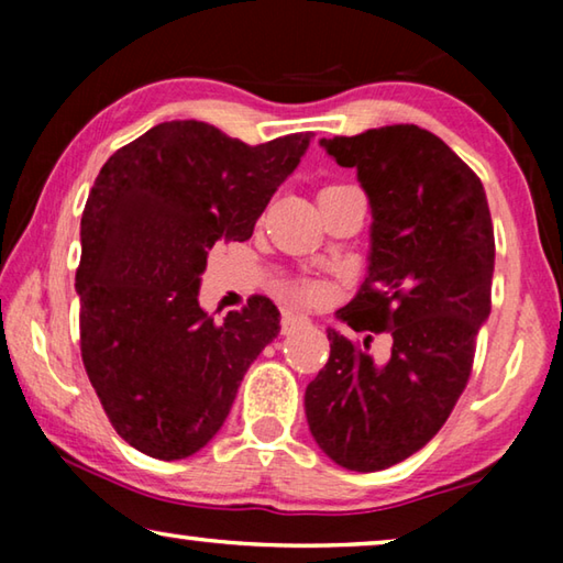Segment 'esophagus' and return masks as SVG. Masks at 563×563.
Listing matches in <instances>:
<instances>
[{
	"instance_id": "obj_1",
	"label": "esophagus",
	"mask_w": 563,
	"mask_h": 563,
	"mask_svg": "<svg viewBox=\"0 0 563 563\" xmlns=\"http://www.w3.org/2000/svg\"><path fill=\"white\" fill-rule=\"evenodd\" d=\"M300 325H308V318L295 316V312H283V332H292Z\"/></svg>"
}]
</instances>
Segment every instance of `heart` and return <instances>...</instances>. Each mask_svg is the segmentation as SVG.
I'll use <instances>...</instances> for the list:
<instances>
[{"label": "heart", "instance_id": "obj_1", "mask_svg": "<svg viewBox=\"0 0 563 563\" xmlns=\"http://www.w3.org/2000/svg\"><path fill=\"white\" fill-rule=\"evenodd\" d=\"M292 298L298 302H316L322 298V288L318 283H298L292 285Z\"/></svg>", "mask_w": 563, "mask_h": 563}]
</instances>
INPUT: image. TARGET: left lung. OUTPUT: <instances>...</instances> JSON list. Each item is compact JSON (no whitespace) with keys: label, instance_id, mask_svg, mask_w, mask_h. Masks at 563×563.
Masks as SVG:
<instances>
[{"label":"left lung","instance_id":"left-lung-1","mask_svg":"<svg viewBox=\"0 0 563 563\" xmlns=\"http://www.w3.org/2000/svg\"><path fill=\"white\" fill-rule=\"evenodd\" d=\"M369 201L367 275L338 318L393 338L387 360L328 328L330 357L305 389L312 440L350 472L407 460L442 430L492 310L494 228L474 170L415 126L320 139Z\"/></svg>","mask_w":563,"mask_h":563}]
</instances>
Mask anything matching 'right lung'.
I'll return each instance as SVG.
<instances>
[{"mask_svg": "<svg viewBox=\"0 0 563 563\" xmlns=\"http://www.w3.org/2000/svg\"><path fill=\"white\" fill-rule=\"evenodd\" d=\"M312 133L247 146L203 121H166L99 170L81 216V360L113 430L154 460L213 440L238 387L278 338L255 295L223 322L198 290L211 247L247 241Z\"/></svg>", "mask_w": 563, "mask_h": 563, "instance_id": "add662e5", "label": "right lung"}]
</instances>
